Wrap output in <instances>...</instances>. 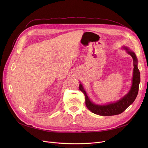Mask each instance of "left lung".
<instances>
[{
  "label": "left lung",
  "mask_w": 148,
  "mask_h": 148,
  "mask_svg": "<svg viewBox=\"0 0 148 148\" xmlns=\"http://www.w3.org/2000/svg\"><path fill=\"white\" fill-rule=\"evenodd\" d=\"M127 53L133 58L134 62L133 77L132 86L128 94L119 101L113 103L106 105H98L92 103L89 99L86 91L84 90L82 84L79 85V89L83 93L85 97V103L88 109L95 114L100 116H113L122 113L134 101L138 92L139 83L140 82V74L137 67V59L135 53L130 50L127 47H123Z\"/></svg>",
  "instance_id": "1"
}]
</instances>
